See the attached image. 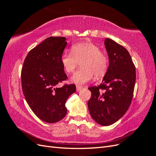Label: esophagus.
Segmentation results:
<instances>
[{
    "instance_id": "esophagus-1",
    "label": "esophagus",
    "mask_w": 156,
    "mask_h": 156,
    "mask_svg": "<svg viewBox=\"0 0 156 156\" xmlns=\"http://www.w3.org/2000/svg\"><path fill=\"white\" fill-rule=\"evenodd\" d=\"M83 87L82 86H80V85H77L76 86V89H77V91H80V90H81V89H83Z\"/></svg>"
}]
</instances>
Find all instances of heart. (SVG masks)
Listing matches in <instances>:
<instances>
[{"label":"heart","mask_w":156,"mask_h":156,"mask_svg":"<svg viewBox=\"0 0 156 156\" xmlns=\"http://www.w3.org/2000/svg\"><path fill=\"white\" fill-rule=\"evenodd\" d=\"M61 63L66 72H73L79 62L81 68L71 77V81L78 84L86 83L94 77L104 76L108 67L107 55L99 47L91 42H80L73 45L71 52H64L61 56Z\"/></svg>","instance_id":"heart-1"}]
</instances>
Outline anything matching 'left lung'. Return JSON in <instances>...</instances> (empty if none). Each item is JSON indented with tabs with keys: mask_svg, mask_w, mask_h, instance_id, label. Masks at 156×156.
Returning <instances> with one entry per match:
<instances>
[{
	"mask_svg": "<svg viewBox=\"0 0 156 156\" xmlns=\"http://www.w3.org/2000/svg\"><path fill=\"white\" fill-rule=\"evenodd\" d=\"M109 66L98 86L89 87L88 107L92 119L102 126H110L124 115L133 96L135 66L127 50L111 39L105 40Z\"/></svg>",
	"mask_w": 156,
	"mask_h": 156,
	"instance_id": "obj_1",
	"label": "left lung"
}]
</instances>
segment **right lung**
Here are the masks:
<instances>
[{"instance_id": "add662e5", "label": "right lung", "mask_w": 156, "mask_h": 156, "mask_svg": "<svg viewBox=\"0 0 156 156\" xmlns=\"http://www.w3.org/2000/svg\"><path fill=\"white\" fill-rule=\"evenodd\" d=\"M66 39L46 38L29 52L21 69L22 89L27 103L40 119L50 124L66 116V101L76 91L74 84L56 87L68 78L60 60L67 45Z\"/></svg>"}]
</instances>
